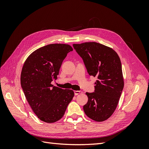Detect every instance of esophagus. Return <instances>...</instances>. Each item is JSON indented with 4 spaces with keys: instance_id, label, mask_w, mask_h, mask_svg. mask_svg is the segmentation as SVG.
<instances>
[{
    "instance_id": "obj_1",
    "label": "esophagus",
    "mask_w": 149,
    "mask_h": 149,
    "mask_svg": "<svg viewBox=\"0 0 149 149\" xmlns=\"http://www.w3.org/2000/svg\"><path fill=\"white\" fill-rule=\"evenodd\" d=\"M74 93L75 95H78V94H82V93H83V91H74Z\"/></svg>"
}]
</instances>
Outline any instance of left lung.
Segmentation results:
<instances>
[{"mask_svg":"<svg viewBox=\"0 0 149 149\" xmlns=\"http://www.w3.org/2000/svg\"><path fill=\"white\" fill-rule=\"evenodd\" d=\"M73 47L88 74L97 78L94 92L86 93L88 101L84 111L90 119L104 121L114 113L124 88L120 58L112 48L96 42L73 44Z\"/></svg>","mask_w":149,"mask_h":149,"instance_id":"obj_1","label":"left lung"}]
</instances>
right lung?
Returning <instances> with one entry per match:
<instances>
[{
  "label": "right lung",
  "mask_w": 149,
  "mask_h": 149,
  "mask_svg": "<svg viewBox=\"0 0 149 149\" xmlns=\"http://www.w3.org/2000/svg\"><path fill=\"white\" fill-rule=\"evenodd\" d=\"M73 49L68 44H49L36 49L25 60L20 83L25 97L38 118L47 123L59 120L74 97L71 89L53 86L62 62Z\"/></svg>",
  "instance_id": "right-lung-1"
}]
</instances>
